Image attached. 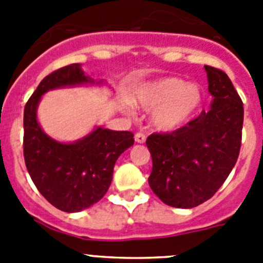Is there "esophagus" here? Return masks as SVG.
Segmentation results:
<instances>
[{
	"label": "esophagus",
	"mask_w": 263,
	"mask_h": 263,
	"mask_svg": "<svg viewBox=\"0 0 263 263\" xmlns=\"http://www.w3.org/2000/svg\"><path fill=\"white\" fill-rule=\"evenodd\" d=\"M134 139H136V142H138V143H143L146 141V136L143 133H141V132H139V133H137L136 134V137H134Z\"/></svg>",
	"instance_id": "obj_1"
}]
</instances>
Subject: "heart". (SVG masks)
Instances as JSON below:
<instances>
[{
    "mask_svg": "<svg viewBox=\"0 0 263 263\" xmlns=\"http://www.w3.org/2000/svg\"><path fill=\"white\" fill-rule=\"evenodd\" d=\"M203 93L195 83L185 84L182 79L164 78L139 87L134 104L154 109L152 122L155 129L168 132L182 126L201 104Z\"/></svg>",
    "mask_w": 263,
    "mask_h": 263,
    "instance_id": "heart-1",
    "label": "heart"
}]
</instances>
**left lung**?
<instances>
[{
    "instance_id": "obj_1",
    "label": "left lung",
    "mask_w": 263,
    "mask_h": 263,
    "mask_svg": "<svg viewBox=\"0 0 263 263\" xmlns=\"http://www.w3.org/2000/svg\"><path fill=\"white\" fill-rule=\"evenodd\" d=\"M204 68L213 99L210 110L171 133L146 139L153 159L148 184L160 200L175 208H194L211 199L240 154L242 101L224 71Z\"/></svg>"
}]
</instances>
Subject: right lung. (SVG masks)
Returning a JSON list of instances; mask_svg holds the SVG:
<instances>
[{"label": "right lung", "instance_id": "right-lung-1", "mask_svg": "<svg viewBox=\"0 0 263 263\" xmlns=\"http://www.w3.org/2000/svg\"><path fill=\"white\" fill-rule=\"evenodd\" d=\"M100 84L80 64L53 71L41 81L23 111V157L31 180L48 203L63 212H80L103 199L113 178L116 160L133 146L134 134L99 126L72 143L58 142L42 130L36 108L51 89Z\"/></svg>", "mask_w": 263, "mask_h": 263}]
</instances>
